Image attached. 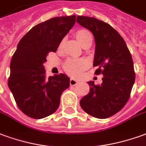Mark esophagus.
Masks as SVG:
<instances>
[{
    "mask_svg": "<svg viewBox=\"0 0 146 146\" xmlns=\"http://www.w3.org/2000/svg\"><path fill=\"white\" fill-rule=\"evenodd\" d=\"M77 83H78V80H75V79H70V85H72V86H74V85H76Z\"/></svg>",
    "mask_w": 146,
    "mask_h": 146,
    "instance_id": "34e87169",
    "label": "esophagus"
}]
</instances>
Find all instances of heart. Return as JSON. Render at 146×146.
Returning <instances> with one entry per match:
<instances>
[{"mask_svg": "<svg viewBox=\"0 0 146 146\" xmlns=\"http://www.w3.org/2000/svg\"><path fill=\"white\" fill-rule=\"evenodd\" d=\"M76 38L80 44L83 45L89 38L92 37L91 33L87 30L80 29L76 32ZM87 66V62L83 59H69L64 65L66 73L73 76H79Z\"/></svg>", "mask_w": 146, "mask_h": 146, "instance_id": "heart-1", "label": "heart"}]
</instances>
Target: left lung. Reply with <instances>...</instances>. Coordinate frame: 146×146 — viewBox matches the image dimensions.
Segmentation results:
<instances>
[{"label": "left lung", "instance_id": "left-lung-1", "mask_svg": "<svg viewBox=\"0 0 146 146\" xmlns=\"http://www.w3.org/2000/svg\"><path fill=\"white\" fill-rule=\"evenodd\" d=\"M76 22L94 35L93 66L98 67L95 73L104 75L100 85L88 82L90 90L80 100V107L95 118L107 119L119 112L130 98L135 80L133 59L123 37L110 24L83 16H77Z\"/></svg>", "mask_w": 146, "mask_h": 146}]
</instances>
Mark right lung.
<instances>
[{
	"instance_id": "add662e5",
	"label": "right lung",
	"mask_w": 146,
	"mask_h": 146,
	"mask_svg": "<svg viewBox=\"0 0 146 146\" xmlns=\"http://www.w3.org/2000/svg\"><path fill=\"white\" fill-rule=\"evenodd\" d=\"M76 22V16H58L35 25L19 42L10 63L8 84L18 108L32 119L57 111L62 92L70 86L64 73L46 78L43 63L56 52Z\"/></svg>"
}]
</instances>
